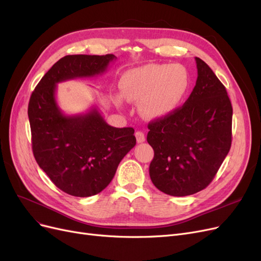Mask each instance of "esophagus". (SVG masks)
I'll return each instance as SVG.
<instances>
[{"mask_svg":"<svg viewBox=\"0 0 261 261\" xmlns=\"http://www.w3.org/2000/svg\"><path fill=\"white\" fill-rule=\"evenodd\" d=\"M135 136H136V139H137V143H144V141L146 140L145 134H144L143 132H140V130H137V132H136Z\"/></svg>","mask_w":261,"mask_h":261,"instance_id":"esophagus-1","label":"esophagus"}]
</instances>
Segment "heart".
Here are the masks:
<instances>
[{
    "mask_svg": "<svg viewBox=\"0 0 261 261\" xmlns=\"http://www.w3.org/2000/svg\"><path fill=\"white\" fill-rule=\"evenodd\" d=\"M120 86L125 99L139 102L141 115L158 120L169 116L181 105L191 77L181 64H150L124 74ZM114 100L121 105V94H116Z\"/></svg>",
    "mask_w": 261,
    "mask_h": 261,
    "instance_id": "1",
    "label": "heart"
}]
</instances>
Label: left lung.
I'll use <instances>...</instances> for the list:
<instances>
[{
	"mask_svg": "<svg viewBox=\"0 0 261 261\" xmlns=\"http://www.w3.org/2000/svg\"><path fill=\"white\" fill-rule=\"evenodd\" d=\"M196 86L183 107L148 125L153 148L149 175L171 196L202 191L215 178L232 143L233 109L225 87L201 59Z\"/></svg>",
	"mask_w": 261,
	"mask_h": 261,
	"instance_id": "obj_1",
	"label": "left lung"
}]
</instances>
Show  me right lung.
Wrapping results in <instances>:
<instances>
[{
	"label": "right lung",
	"mask_w": 261,
	"mask_h": 261,
	"mask_svg": "<svg viewBox=\"0 0 261 261\" xmlns=\"http://www.w3.org/2000/svg\"><path fill=\"white\" fill-rule=\"evenodd\" d=\"M115 59L113 54L66 55L46 72L30 97L35 159L53 184L68 195L89 197L103 191L136 145L134 128L109 125L97 108L65 115L55 99L59 83L103 74Z\"/></svg>",
	"instance_id": "obj_1"
}]
</instances>
